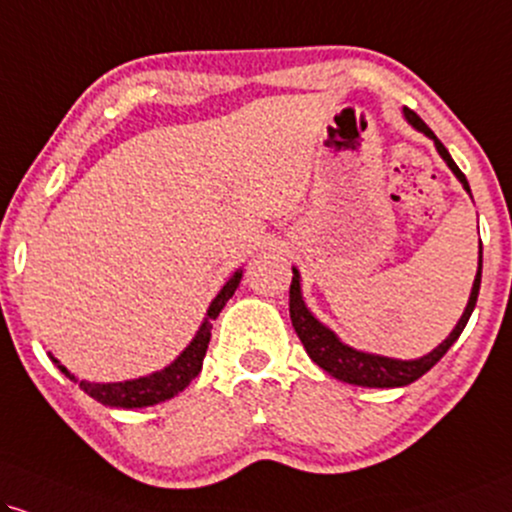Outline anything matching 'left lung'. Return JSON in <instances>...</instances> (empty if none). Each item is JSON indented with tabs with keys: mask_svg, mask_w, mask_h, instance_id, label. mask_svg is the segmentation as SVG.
<instances>
[{
	"mask_svg": "<svg viewBox=\"0 0 512 512\" xmlns=\"http://www.w3.org/2000/svg\"><path fill=\"white\" fill-rule=\"evenodd\" d=\"M403 118H406L408 125H413L415 130L422 132V135L430 137V140L434 142V147H437L441 159L446 161V166L451 168V173L456 175L458 182L463 185V189L470 194V199H472L468 178L460 173L456 161L451 159L449 149L439 142V137L434 135V132L427 128L425 123H422V118L418 116V113L406 109V106H403ZM292 273H294V277H292V285H289V315H292L294 330H296V334H299L301 344H304V349L308 356H311V361L315 365H320L327 375L337 377V380H342V382L356 384V387L394 389V387H406V384L420 380L427 370L434 368L437 361H441V356H444V353L449 351L453 344H456L460 332H463L465 325H468L470 315H472V311H475V304H477L479 285H482V242H479L477 275H475V282H472L468 306H465V311H463V315H460L456 327H453L449 337H446L439 346H434L430 353H425V356H420V358H410V361L380 356V353H368V351L353 349V346L344 344L342 339H339L337 334L330 330V327L320 323V320L311 313V308H308L304 301V294H301L299 270L292 268Z\"/></svg>",
	"mask_w": 512,
	"mask_h": 512,
	"instance_id": "obj_1",
	"label": "left lung"
}]
</instances>
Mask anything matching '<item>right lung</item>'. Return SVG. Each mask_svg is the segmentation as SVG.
Segmentation results:
<instances>
[{"instance_id":"obj_1","label":"right lung","mask_w":512,"mask_h":512,"mask_svg":"<svg viewBox=\"0 0 512 512\" xmlns=\"http://www.w3.org/2000/svg\"><path fill=\"white\" fill-rule=\"evenodd\" d=\"M239 280H242V268L232 273L230 280H227L223 289L216 294V299L211 301L204 323L199 325V330L194 334L192 342H189L185 346V351H182L180 356L170 365H166L163 370L149 372V375L135 377V380H125V382H87L71 375V370L56 361L52 353H49V358H52V363L68 377V380L78 382L80 389L85 391L87 396H92L94 401L104 403V406H111V408L156 406V403L168 401L173 399L175 394H180V391L201 372L208 342H211L213 320L218 318V313L223 311V306L232 299V294H235V289L239 287Z\"/></svg>"}]
</instances>
